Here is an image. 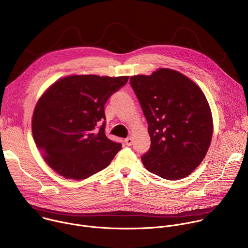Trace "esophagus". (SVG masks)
<instances>
[{"instance_id": "esophagus-1", "label": "esophagus", "mask_w": 248, "mask_h": 248, "mask_svg": "<svg viewBox=\"0 0 248 248\" xmlns=\"http://www.w3.org/2000/svg\"><path fill=\"white\" fill-rule=\"evenodd\" d=\"M132 142H133V140H132L131 137H127V138L124 139V143H125L126 146H131Z\"/></svg>"}]
</instances>
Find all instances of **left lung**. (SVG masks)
Wrapping results in <instances>:
<instances>
[{
  "instance_id": "obj_1",
  "label": "left lung",
  "mask_w": 248,
  "mask_h": 248,
  "mask_svg": "<svg viewBox=\"0 0 248 248\" xmlns=\"http://www.w3.org/2000/svg\"><path fill=\"white\" fill-rule=\"evenodd\" d=\"M130 85L148 123L144 167L166 180L190 174L204 159L213 134L207 99L188 78L170 68L135 76Z\"/></svg>"
}]
</instances>
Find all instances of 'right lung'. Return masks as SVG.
Wrapping results in <instances>:
<instances>
[{
    "mask_svg": "<svg viewBox=\"0 0 248 248\" xmlns=\"http://www.w3.org/2000/svg\"><path fill=\"white\" fill-rule=\"evenodd\" d=\"M128 77L70 76L39 99L32 134L46 163L65 179L84 180L107 168L122 144L105 134V104Z\"/></svg>",
    "mask_w": 248,
    "mask_h": 248,
    "instance_id": "1",
    "label": "right lung"
}]
</instances>
